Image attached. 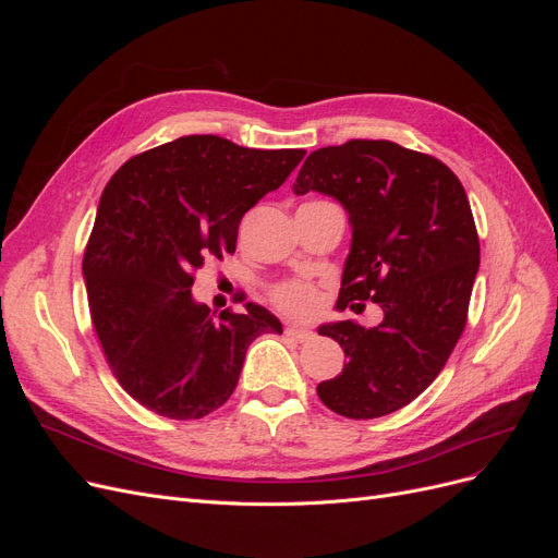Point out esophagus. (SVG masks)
Returning a JSON list of instances; mask_svg holds the SVG:
<instances>
[{"mask_svg":"<svg viewBox=\"0 0 558 558\" xmlns=\"http://www.w3.org/2000/svg\"><path fill=\"white\" fill-rule=\"evenodd\" d=\"M286 335L293 337L295 342H310L312 337H314V332H312V330H307V328H298V326H289V328H286Z\"/></svg>","mask_w":558,"mask_h":558,"instance_id":"esophagus-1","label":"esophagus"}]
</instances>
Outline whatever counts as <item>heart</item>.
<instances>
[{
    "mask_svg": "<svg viewBox=\"0 0 558 558\" xmlns=\"http://www.w3.org/2000/svg\"><path fill=\"white\" fill-rule=\"evenodd\" d=\"M277 307L298 318H312L320 310V293L307 281H283L275 289Z\"/></svg>",
    "mask_w": 558,
    "mask_h": 558,
    "instance_id": "obj_1",
    "label": "heart"
}]
</instances>
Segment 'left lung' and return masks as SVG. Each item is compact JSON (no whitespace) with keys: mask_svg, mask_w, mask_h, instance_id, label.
<instances>
[{"mask_svg":"<svg viewBox=\"0 0 558 558\" xmlns=\"http://www.w3.org/2000/svg\"><path fill=\"white\" fill-rule=\"evenodd\" d=\"M310 191L330 195L349 214L337 310L369 300L384 312L373 328L351 318L318 328L349 361L316 393L349 418L391 414L440 375L465 328L480 269L468 195L445 162L386 140L314 150L293 183L295 195Z\"/></svg>","mask_w":558,"mask_h":558,"instance_id":"8db88e82","label":"left lung"}]
</instances>
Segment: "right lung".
I'll return each mask as SVG.
<instances>
[{
    "label": "right lung",
    "mask_w": 558,
    "mask_h": 558,
    "mask_svg": "<svg viewBox=\"0 0 558 558\" xmlns=\"http://www.w3.org/2000/svg\"><path fill=\"white\" fill-rule=\"evenodd\" d=\"M302 158V148L189 134L134 156L107 183L83 277L113 375L146 410L207 416L232 396L248 344L281 335V320L256 302L211 314L193 298V272L234 253L242 216Z\"/></svg>",
    "instance_id": "add662e5"
}]
</instances>
